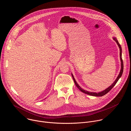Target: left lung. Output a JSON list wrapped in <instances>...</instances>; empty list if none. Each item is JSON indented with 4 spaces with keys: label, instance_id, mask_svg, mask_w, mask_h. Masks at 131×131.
I'll use <instances>...</instances> for the list:
<instances>
[{
    "label": "left lung",
    "instance_id": "8db88e82",
    "mask_svg": "<svg viewBox=\"0 0 131 131\" xmlns=\"http://www.w3.org/2000/svg\"><path fill=\"white\" fill-rule=\"evenodd\" d=\"M114 40L117 42V45H118L119 48H120V60H121V70H120V73L119 74V76H118V77L117 78L116 80H115V81L111 84V85H110L109 88H108L107 89H106V90H105L104 91H102V92H99V93H95V92H88V91H86L83 89H82L78 84V83H77V82L76 81L75 79H74V78H73V76L72 74V77L73 78V81H74V83H75L76 85L77 86V87L82 92H83L84 93H85V94H88V95H91V96H102L103 95H105V94H106L108 92H109L111 90V89L113 88L115 85L117 83V82H118V80L119 79V78L121 77L122 74V73H123V60H122V48H121V47L120 45V43L118 42V40H117V39L116 38H114Z\"/></svg>",
    "mask_w": 131,
    "mask_h": 131
}]
</instances>
